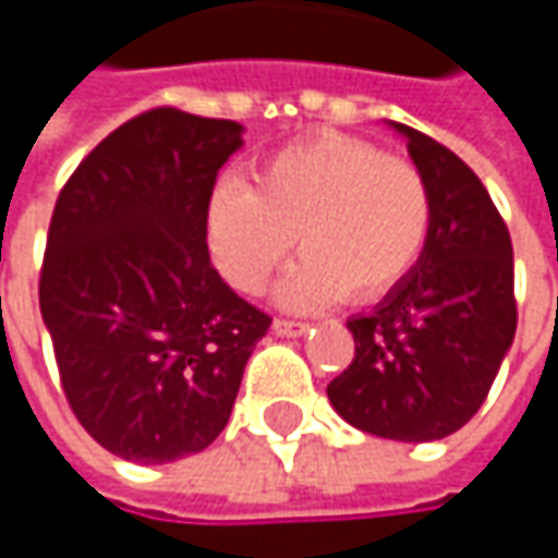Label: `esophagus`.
<instances>
[{
    "label": "esophagus",
    "mask_w": 558,
    "mask_h": 558,
    "mask_svg": "<svg viewBox=\"0 0 558 558\" xmlns=\"http://www.w3.org/2000/svg\"><path fill=\"white\" fill-rule=\"evenodd\" d=\"M311 329L307 323H298V319H276L272 323V332L282 335V338H298V335H304Z\"/></svg>",
    "instance_id": "1"
}]
</instances>
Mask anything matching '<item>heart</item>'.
I'll use <instances>...</instances> for the list:
<instances>
[{"label":"heart","instance_id":"1","mask_svg":"<svg viewBox=\"0 0 558 558\" xmlns=\"http://www.w3.org/2000/svg\"><path fill=\"white\" fill-rule=\"evenodd\" d=\"M214 267L242 294H260L294 245L304 257L279 282V304L319 311L351 294L378 301L422 260L432 192L413 161L351 136H313L269 155L254 189L223 177L204 204Z\"/></svg>","mask_w":558,"mask_h":558}]
</instances>
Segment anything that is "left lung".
Masks as SVG:
<instances>
[{"label": "left lung", "instance_id": "8db88e82", "mask_svg": "<svg viewBox=\"0 0 558 558\" xmlns=\"http://www.w3.org/2000/svg\"><path fill=\"white\" fill-rule=\"evenodd\" d=\"M432 192L416 269L348 319L354 363L329 381L335 413L391 440H440L478 413L515 338L512 242L482 180L450 148L391 123Z\"/></svg>", "mask_w": 558, "mask_h": 558}]
</instances>
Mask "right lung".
I'll use <instances>...</instances> for the list:
<instances>
[{
  "mask_svg": "<svg viewBox=\"0 0 558 558\" xmlns=\"http://www.w3.org/2000/svg\"><path fill=\"white\" fill-rule=\"evenodd\" d=\"M242 123L151 108L83 158L39 272L64 397L114 457L202 453L226 428L269 316L210 267L204 204Z\"/></svg>",
  "mask_w": 558,
  "mask_h": 558,
  "instance_id": "obj_1",
  "label": "right lung"
}]
</instances>
